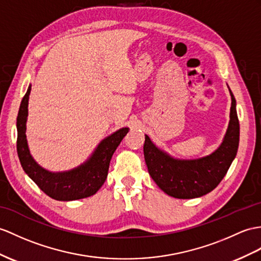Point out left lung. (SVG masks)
<instances>
[{
  "label": "left lung",
  "instance_id": "obj_1",
  "mask_svg": "<svg viewBox=\"0 0 261 261\" xmlns=\"http://www.w3.org/2000/svg\"><path fill=\"white\" fill-rule=\"evenodd\" d=\"M229 88V87H228ZM231 96L230 119L226 134L217 149L195 160H180L158 148L145 135L144 157L148 173L157 186L168 196L178 199L201 197L218 186L237 155L239 145V120L236 99Z\"/></svg>",
  "mask_w": 261,
  "mask_h": 261
}]
</instances>
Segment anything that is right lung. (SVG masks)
Masks as SVG:
<instances>
[{
  "label": "right lung",
  "instance_id": "obj_1",
  "mask_svg": "<svg viewBox=\"0 0 261 261\" xmlns=\"http://www.w3.org/2000/svg\"><path fill=\"white\" fill-rule=\"evenodd\" d=\"M32 85L21 101L16 119L17 155L25 173L42 192L50 198L71 201L87 198L97 193L103 186L109 173L110 162L122 139L128 133V127H123L101 139L97 147L87 160L77 167L65 171H49L35 162L28 145L27 122L29 115V98Z\"/></svg>",
  "mask_w": 261,
  "mask_h": 261
}]
</instances>
